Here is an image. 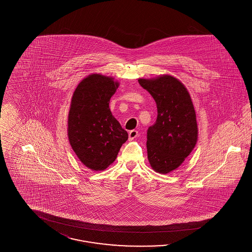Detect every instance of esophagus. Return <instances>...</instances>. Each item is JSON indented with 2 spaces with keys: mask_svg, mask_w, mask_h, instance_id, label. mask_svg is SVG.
<instances>
[{
  "mask_svg": "<svg viewBox=\"0 0 252 252\" xmlns=\"http://www.w3.org/2000/svg\"><path fill=\"white\" fill-rule=\"evenodd\" d=\"M137 136H138V131L135 130V129H133V130H130V131L128 132V140H129V141L134 140Z\"/></svg>",
  "mask_w": 252,
  "mask_h": 252,
  "instance_id": "esophagus-1",
  "label": "esophagus"
}]
</instances>
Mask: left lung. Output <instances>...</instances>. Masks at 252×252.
Wrapping results in <instances>:
<instances>
[{
    "mask_svg": "<svg viewBox=\"0 0 252 252\" xmlns=\"http://www.w3.org/2000/svg\"><path fill=\"white\" fill-rule=\"evenodd\" d=\"M156 102L158 116L147 129V157L152 168L167 174L189 156L197 141L195 111L187 89L177 78L163 75L139 79Z\"/></svg>",
    "mask_w": 252,
    "mask_h": 252,
    "instance_id": "obj_1",
    "label": "left lung"
}]
</instances>
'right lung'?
<instances>
[{"mask_svg":"<svg viewBox=\"0 0 252 252\" xmlns=\"http://www.w3.org/2000/svg\"><path fill=\"white\" fill-rule=\"evenodd\" d=\"M119 84L92 74L75 89L68 118V136L74 153L87 167L101 171L111 164L128 134L109 109Z\"/></svg>","mask_w":252,"mask_h":252,"instance_id":"add662e5","label":"right lung"}]
</instances>
